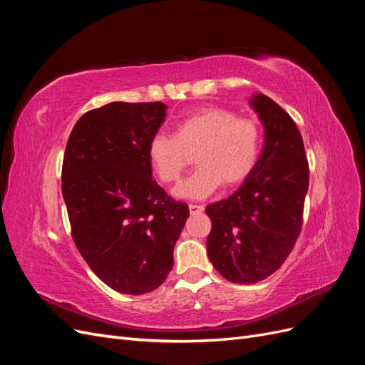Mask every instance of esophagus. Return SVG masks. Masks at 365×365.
Here are the masks:
<instances>
[{"instance_id": "1", "label": "esophagus", "mask_w": 365, "mask_h": 365, "mask_svg": "<svg viewBox=\"0 0 365 365\" xmlns=\"http://www.w3.org/2000/svg\"><path fill=\"white\" fill-rule=\"evenodd\" d=\"M189 210L192 215H200L204 212V205H197V204H190L189 205Z\"/></svg>"}]
</instances>
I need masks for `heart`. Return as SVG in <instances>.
Masks as SVG:
<instances>
[{"instance_id":"heart-1","label":"heart","mask_w":365,"mask_h":365,"mask_svg":"<svg viewBox=\"0 0 365 365\" xmlns=\"http://www.w3.org/2000/svg\"><path fill=\"white\" fill-rule=\"evenodd\" d=\"M262 134L251 120L222 108H202L178 120L175 134L152 135L148 143L150 168L163 182H173L195 152L197 168L173 189L180 200H204L220 184L244 182L259 161Z\"/></svg>"}]
</instances>
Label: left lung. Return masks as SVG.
Masks as SVG:
<instances>
[{
    "label": "left lung",
    "instance_id": "1",
    "mask_svg": "<svg viewBox=\"0 0 365 365\" xmlns=\"http://www.w3.org/2000/svg\"><path fill=\"white\" fill-rule=\"evenodd\" d=\"M250 105L264 130L252 173L224 201L210 204L207 254L233 283H257L277 271L294 248L303 222L309 165L300 130L268 96Z\"/></svg>",
    "mask_w": 365,
    "mask_h": 365
}]
</instances>
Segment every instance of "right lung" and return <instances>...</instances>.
Returning <instances> with one entry per match:
<instances>
[{
	"label": "right lung",
	"mask_w": 365,
	"mask_h": 365,
	"mask_svg": "<svg viewBox=\"0 0 365 365\" xmlns=\"http://www.w3.org/2000/svg\"><path fill=\"white\" fill-rule=\"evenodd\" d=\"M165 109L161 102L93 109L65 148L62 196L73 240L97 277L121 294H146L165 280L190 215L152 180L148 143Z\"/></svg>",
	"instance_id": "1"
}]
</instances>
